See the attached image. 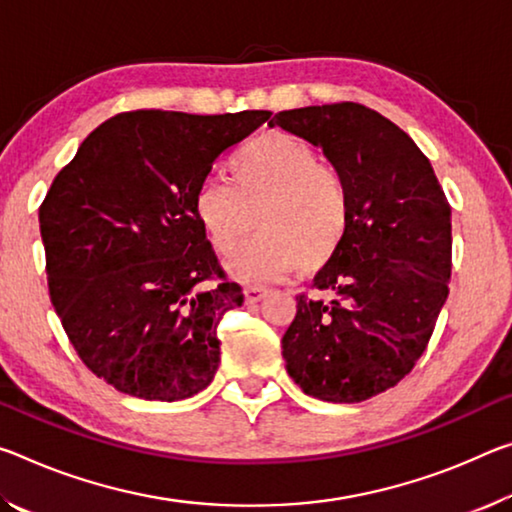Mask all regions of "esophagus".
<instances>
[{"label": "esophagus", "mask_w": 512, "mask_h": 512, "mask_svg": "<svg viewBox=\"0 0 512 512\" xmlns=\"http://www.w3.org/2000/svg\"><path fill=\"white\" fill-rule=\"evenodd\" d=\"M266 294H269V289L264 287H246L243 289V296H246V303H259Z\"/></svg>", "instance_id": "1"}]
</instances>
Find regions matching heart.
I'll return each mask as SVG.
<instances>
[{
  "label": "heart",
  "mask_w": 512,
  "mask_h": 512,
  "mask_svg": "<svg viewBox=\"0 0 512 512\" xmlns=\"http://www.w3.org/2000/svg\"><path fill=\"white\" fill-rule=\"evenodd\" d=\"M230 182H202L193 193V216L223 257L239 246L255 216L259 234L227 262L234 280H275L298 266L319 271L346 243L351 186L296 136L273 132L243 145L230 159Z\"/></svg>",
  "instance_id": "b5f03b06"
}]
</instances>
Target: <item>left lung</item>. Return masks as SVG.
Instances as JSON below:
<instances>
[{
  "mask_svg": "<svg viewBox=\"0 0 512 512\" xmlns=\"http://www.w3.org/2000/svg\"><path fill=\"white\" fill-rule=\"evenodd\" d=\"M269 125L321 148L353 196L346 243L314 278L332 300L296 296L287 373L314 399L367 401L408 376L433 335L449 296L451 207L426 154L378 111L323 104Z\"/></svg>",
  "mask_w": 512,
  "mask_h": 512,
  "instance_id": "obj_1",
  "label": "left lung"
}]
</instances>
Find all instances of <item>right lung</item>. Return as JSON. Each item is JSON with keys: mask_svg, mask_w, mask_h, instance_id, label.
Wrapping results in <instances>:
<instances>
[{"mask_svg": "<svg viewBox=\"0 0 512 512\" xmlns=\"http://www.w3.org/2000/svg\"><path fill=\"white\" fill-rule=\"evenodd\" d=\"M269 116L118 113L54 177L38 212L50 298L81 362L118 392L170 403L214 380L218 321L243 294L196 223L193 193Z\"/></svg>", "mask_w": 512, "mask_h": 512, "instance_id": "obj_1", "label": "right lung"}]
</instances>
